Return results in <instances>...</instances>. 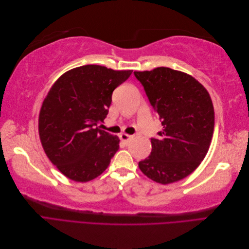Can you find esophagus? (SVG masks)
Returning <instances> with one entry per match:
<instances>
[{
    "mask_svg": "<svg viewBox=\"0 0 249 249\" xmlns=\"http://www.w3.org/2000/svg\"><path fill=\"white\" fill-rule=\"evenodd\" d=\"M119 138H120V140H122L123 142L126 143L127 141H129V140L132 138V136H131V135H127V134L123 133V134L119 135Z\"/></svg>",
    "mask_w": 249,
    "mask_h": 249,
    "instance_id": "obj_1",
    "label": "esophagus"
}]
</instances>
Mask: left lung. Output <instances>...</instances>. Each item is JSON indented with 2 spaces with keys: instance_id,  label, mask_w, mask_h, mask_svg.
I'll list each match as a JSON object with an SVG mask.
<instances>
[{
  "instance_id": "obj_1",
  "label": "left lung",
  "mask_w": 249,
  "mask_h": 249,
  "mask_svg": "<svg viewBox=\"0 0 249 249\" xmlns=\"http://www.w3.org/2000/svg\"><path fill=\"white\" fill-rule=\"evenodd\" d=\"M163 130L150 138L152 153L139 162L150 179L167 185L188 177L206 157L214 131V108L198 81L182 71L157 67L134 71Z\"/></svg>"
}]
</instances>
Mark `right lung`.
Listing matches in <instances>:
<instances>
[{
	"label": "right lung",
	"instance_id": "obj_1",
	"mask_svg": "<svg viewBox=\"0 0 249 249\" xmlns=\"http://www.w3.org/2000/svg\"><path fill=\"white\" fill-rule=\"evenodd\" d=\"M131 74L84 65L62 74L51 88L39 113V137L48 158L65 177L88 182L109 166L119 139L97 124L108 114L114 89Z\"/></svg>",
	"mask_w": 249,
	"mask_h": 249
}]
</instances>
